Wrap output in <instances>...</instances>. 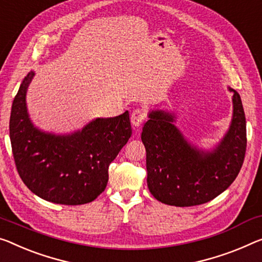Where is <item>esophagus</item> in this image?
Here are the masks:
<instances>
[{"mask_svg": "<svg viewBox=\"0 0 262 262\" xmlns=\"http://www.w3.org/2000/svg\"><path fill=\"white\" fill-rule=\"evenodd\" d=\"M145 119H146V112L143 108H136V110L132 111L131 123L134 124V126H140L145 122Z\"/></svg>", "mask_w": 262, "mask_h": 262, "instance_id": "34e87169", "label": "esophagus"}]
</instances>
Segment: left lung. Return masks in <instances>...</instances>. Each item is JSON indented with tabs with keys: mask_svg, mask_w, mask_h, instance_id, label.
<instances>
[{
	"mask_svg": "<svg viewBox=\"0 0 262 262\" xmlns=\"http://www.w3.org/2000/svg\"><path fill=\"white\" fill-rule=\"evenodd\" d=\"M233 94V119L221 143L212 152L191 146L173 125L174 116L152 111L144 124L147 186L157 200L188 207L207 203L234 182L246 154V118L240 96Z\"/></svg>",
	"mask_w": 262,
	"mask_h": 262,
	"instance_id": "1",
	"label": "left lung"
}]
</instances>
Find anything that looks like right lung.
Returning a JSON list of instances; mask_svg holds the SVG:
<instances>
[{"mask_svg":"<svg viewBox=\"0 0 262 262\" xmlns=\"http://www.w3.org/2000/svg\"><path fill=\"white\" fill-rule=\"evenodd\" d=\"M34 72L19 86L11 106L9 134L16 168L29 190L62 205L90 203L105 190L108 166L132 135L128 112L97 118L68 136L44 134L31 124L26 94Z\"/></svg>","mask_w":262,"mask_h":262,"instance_id":"add662e5","label":"right lung"}]
</instances>
